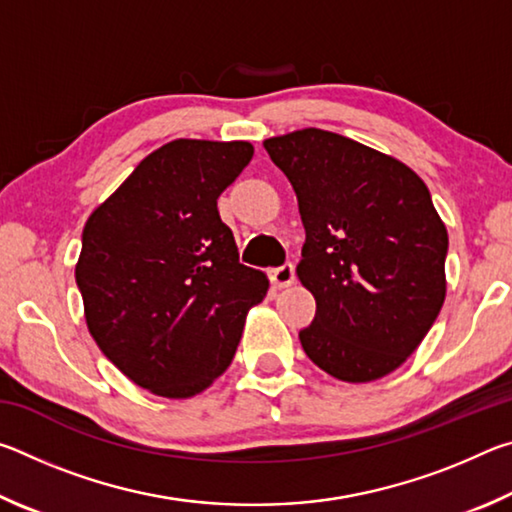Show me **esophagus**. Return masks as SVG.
<instances>
[{
	"label": "esophagus",
	"instance_id": "esophagus-1",
	"mask_svg": "<svg viewBox=\"0 0 512 512\" xmlns=\"http://www.w3.org/2000/svg\"><path fill=\"white\" fill-rule=\"evenodd\" d=\"M268 277H271V284L277 289L289 287V284L296 280V268H293L291 262H284L282 266H275L268 271Z\"/></svg>",
	"mask_w": 512,
	"mask_h": 512
}]
</instances>
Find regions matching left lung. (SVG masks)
I'll return each instance as SVG.
<instances>
[{"label":"left lung","mask_w":512,"mask_h":512,"mask_svg":"<svg viewBox=\"0 0 512 512\" xmlns=\"http://www.w3.org/2000/svg\"><path fill=\"white\" fill-rule=\"evenodd\" d=\"M298 196L307 239L298 277L316 298L307 357L361 384L400 368L445 302L447 230L400 160L305 128L264 142Z\"/></svg>","instance_id":"obj_1"}]
</instances>
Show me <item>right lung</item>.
<instances>
[{"label": "right lung", "mask_w": 512, "mask_h": 512, "mask_svg": "<svg viewBox=\"0 0 512 512\" xmlns=\"http://www.w3.org/2000/svg\"><path fill=\"white\" fill-rule=\"evenodd\" d=\"M250 158L248 142L173 140L85 223L76 284L90 334L155 395L192 397L223 375L266 296L216 207Z\"/></svg>", "instance_id": "add662e5"}]
</instances>
